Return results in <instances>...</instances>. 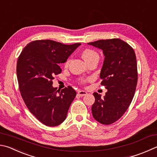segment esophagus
I'll return each instance as SVG.
<instances>
[{"mask_svg": "<svg viewBox=\"0 0 157 157\" xmlns=\"http://www.w3.org/2000/svg\"><path fill=\"white\" fill-rule=\"evenodd\" d=\"M78 95L81 97H83V96H85L87 95V92L84 90H78Z\"/></svg>", "mask_w": 157, "mask_h": 157, "instance_id": "34e87169", "label": "esophagus"}]
</instances>
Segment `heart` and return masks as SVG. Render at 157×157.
Wrapping results in <instances>:
<instances>
[{
	"mask_svg": "<svg viewBox=\"0 0 157 157\" xmlns=\"http://www.w3.org/2000/svg\"><path fill=\"white\" fill-rule=\"evenodd\" d=\"M82 58H83V59L86 62H88V60H90V59H93L94 58H96V57H99L98 53L95 52V51L90 49H86L82 51ZM69 62H70V59H67L65 64L66 65L69 64Z\"/></svg>",
	"mask_w": 157,
	"mask_h": 157,
	"instance_id": "b5f03b06",
	"label": "heart"
}]
</instances>
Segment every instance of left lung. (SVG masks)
Masks as SVG:
<instances>
[{"mask_svg":"<svg viewBox=\"0 0 157 157\" xmlns=\"http://www.w3.org/2000/svg\"><path fill=\"white\" fill-rule=\"evenodd\" d=\"M88 44L103 51L104 60L101 84L108 90L103 98L94 93L95 98L91 110L94 119L109 125L117 121L132 101L137 84V64L135 53L126 42L118 38L89 42Z\"/></svg>","mask_w":157,"mask_h":157,"instance_id":"obj_1","label":"left lung"}]
</instances>
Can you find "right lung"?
<instances>
[{"instance_id":"obj_1","label":"right lung","mask_w":157,"mask_h":157,"mask_svg":"<svg viewBox=\"0 0 157 157\" xmlns=\"http://www.w3.org/2000/svg\"><path fill=\"white\" fill-rule=\"evenodd\" d=\"M80 43L64 44L51 40L30 42L21 53L16 73L22 99L30 112L47 126H56L67 118L76 96L71 86L59 90L53 86L54 76Z\"/></svg>"}]
</instances>
